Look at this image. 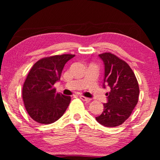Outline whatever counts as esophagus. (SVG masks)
<instances>
[{"instance_id": "esophagus-1", "label": "esophagus", "mask_w": 160, "mask_h": 160, "mask_svg": "<svg viewBox=\"0 0 160 160\" xmlns=\"http://www.w3.org/2000/svg\"><path fill=\"white\" fill-rule=\"evenodd\" d=\"M79 98H80V99H82V100H84V101H86V102H89L91 100V98H86L83 95H80Z\"/></svg>"}]
</instances>
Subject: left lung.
<instances>
[{"label":"left lung","instance_id":"left-lung-1","mask_svg":"<svg viewBox=\"0 0 160 160\" xmlns=\"http://www.w3.org/2000/svg\"><path fill=\"white\" fill-rule=\"evenodd\" d=\"M99 57L105 67L103 87L108 84L111 90L106 94L108 102L103 104V111L95 119L102 125L113 128L123 124L137 105L138 83L125 61L110 52L100 54Z\"/></svg>","mask_w":160,"mask_h":160}]
</instances>
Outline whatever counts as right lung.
Returning a JSON list of instances; mask_svg holds the SVG:
<instances>
[{
  "mask_svg": "<svg viewBox=\"0 0 160 160\" xmlns=\"http://www.w3.org/2000/svg\"><path fill=\"white\" fill-rule=\"evenodd\" d=\"M75 56L61 54L41 59L28 74L22 88L24 105L28 114L40 124H51L64 114L71 96L57 93L54 84L60 80L65 63Z\"/></svg>",
  "mask_w": 160,
  "mask_h": 160,
  "instance_id": "obj_1",
  "label": "right lung"
}]
</instances>
